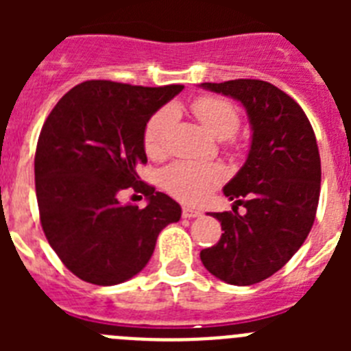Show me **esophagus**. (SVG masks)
<instances>
[{
    "label": "esophagus",
    "mask_w": 351,
    "mask_h": 351,
    "mask_svg": "<svg viewBox=\"0 0 351 351\" xmlns=\"http://www.w3.org/2000/svg\"><path fill=\"white\" fill-rule=\"evenodd\" d=\"M200 214L202 213H200L198 209H193V207H188V206L182 207V218H198Z\"/></svg>",
    "instance_id": "34e87169"
}]
</instances>
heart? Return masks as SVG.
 Wrapping results in <instances>:
<instances>
[{
	"label": "heart",
	"mask_w": 351,
	"mask_h": 351,
	"mask_svg": "<svg viewBox=\"0 0 351 351\" xmlns=\"http://www.w3.org/2000/svg\"><path fill=\"white\" fill-rule=\"evenodd\" d=\"M195 116L207 132L218 138L232 137L239 128L237 108L219 96H200L191 104ZM176 123V110L165 107L158 110L144 132L145 153L151 158L165 156L169 135ZM225 172L219 165H204L195 161H178L163 173V186L172 197L181 202L198 204L219 184Z\"/></svg>",
	"instance_id": "obj_1"
}]
</instances>
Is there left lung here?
<instances>
[{
    "label": "left lung",
    "instance_id": "1",
    "mask_svg": "<svg viewBox=\"0 0 351 351\" xmlns=\"http://www.w3.org/2000/svg\"><path fill=\"white\" fill-rule=\"evenodd\" d=\"M246 108L251 145L246 163L223 188L234 207L210 216L221 237L200 251L204 267L228 285L267 280L295 255L315 223L322 165L315 132L293 98L256 79L204 82ZM247 207L239 215L237 207Z\"/></svg>",
    "mask_w": 351,
    "mask_h": 351
}]
</instances>
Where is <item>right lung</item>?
Here are the masks:
<instances>
[{
	"label": "right lung",
	"instance_id": "1",
	"mask_svg": "<svg viewBox=\"0 0 351 351\" xmlns=\"http://www.w3.org/2000/svg\"><path fill=\"white\" fill-rule=\"evenodd\" d=\"M182 88L86 80L43 123L35 154L40 221L56 255L82 281H128L147 265L160 232L181 218V206L138 181L135 169L147 163L149 119ZM125 189L145 194L148 206H123Z\"/></svg>",
	"mask_w": 351,
	"mask_h": 351
}]
</instances>
